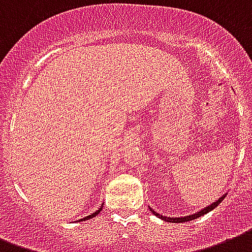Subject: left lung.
Wrapping results in <instances>:
<instances>
[{
	"label": "left lung",
	"mask_w": 252,
	"mask_h": 252,
	"mask_svg": "<svg viewBox=\"0 0 252 252\" xmlns=\"http://www.w3.org/2000/svg\"><path fill=\"white\" fill-rule=\"evenodd\" d=\"M226 194L227 193H223L220 198H218L217 201H214V202H212L210 205H208L206 208H202L201 210H198V212H196V213H193V214H189V216H185V217H165V216H163V214H159L157 213L155 210L151 209L150 206V212L154 214V216H157L158 218H160V220H163V221L165 222H172V223H181V222H188V221H192V220H196V218L201 217V216H204V214L206 213H209V212H212V210L214 209V208H217L218 204H221V201L223 200L226 197Z\"/></svg>",
	"instance_id": "1"
}]
</instances>
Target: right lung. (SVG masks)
Here are the masks:
<instances>
[{
    "mask_svg": "<svg viewBox=\"0 0 252 252\" xmlns=\"http://www.w3.org/2000/svg\"><path fill=\"white\" fill-rule=\"evenodd\" d=\"M102 208H104V204H102V205L99 206L98 210H95L94 213H92V214H89V216H87V217H84V218H83V221H87V220H92V218H93V217H95V216H97V214H98L99 212L102 210ZM80 221H81V220H80Z\"/></svg>",
    "mask_w": 252,
    "mask_h": 252,
    "instance_id": "add662e5",
    "label": "right lung"
}]
</instances>
